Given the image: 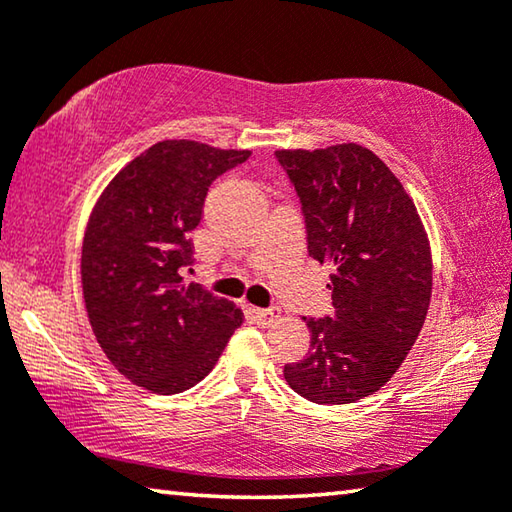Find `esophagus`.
Wrapping results in <instances>:
<instances>
[{
    "label": "esophagus",
    "mask_w": 512,
    "mask_h": 512,
    "mask_svg": "<svg viewBox=\"0 0 512 512\" xmlns=\"http://www.w3.org/2000/svg\"><path fill=\"white\" fill-rule=\"evenodd\" d=\"M250 314H253V320L257 325H273L275 320H277V316H280V309L277 307H271V309H257V307H253L250 309Z\"/></svg>",
    "instance_id": "34e87169"
}]
</instances>
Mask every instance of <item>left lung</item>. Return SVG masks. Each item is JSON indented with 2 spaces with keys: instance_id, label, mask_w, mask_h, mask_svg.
Wrapping results in <instances>:
<instances>
[{
  "instance_id": "obj_1",
  "label": "left lung",
  "mask_w": 512,
  "mask_h": 512,
  "mask_svg": "<svg viewBox=\"0 0 512 512\" xmlns=\"http://www.w3.org/2000/svg\"><path fill=\"white\" fill-rule=\"evenodd\" d=\"M275 158L300 198L309 255L334 268V314L307 318L309 352L284 366V379L309 402H357L395 375L427 318V232L411 196L370 149L336 144Z\"/></svg>"
}]
</instances>
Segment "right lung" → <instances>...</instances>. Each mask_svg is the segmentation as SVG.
<instances>
[{
    "label": "right lung",
    "mask_w": 512,
    "mask_h": 512,
    "mask_svg": "<svg viewBox=\"0 0 512 512\" xmlns=\"http://www.w3.org/2000/svg\"><path fill=\"white\" fill-rule=\"evenodd\" d=\"M250 151L164 140L126 164L94 205L81 280L92 332L112 366L146 391L198 384L241 325V309L201 284H185L189 232L207 189Z\"/></svg>",
    "instance_id": "obj_1"
}]
</instances>
